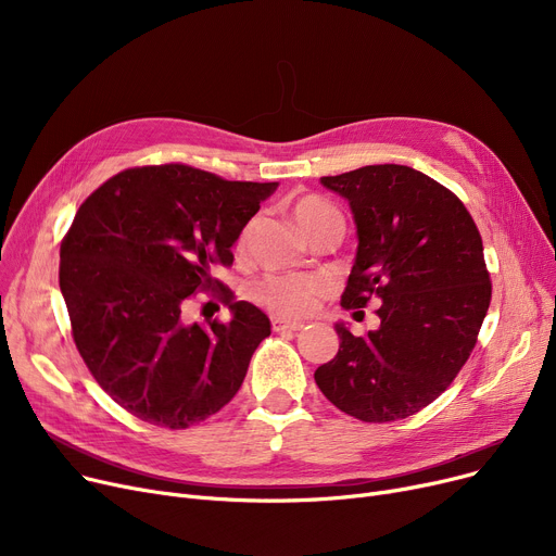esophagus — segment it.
I'll return each mask as SVG.
<instances>
[{
	"label": "esophagus",
	"instance_id": "obj_1",
	"mask_svg": "<svg viewBox=\"0 0 556 556\" xmlns=\"http://www.w3.org/2000/svg\"><path fill=\"white\" fill-rule=\"evenodd\" d=\"M273 329L275 331H300V329H304V323H300V319L273 317Z\"/></svg>",
	"mask_w": 556,
	"mask_h": 556
}]
</instances>
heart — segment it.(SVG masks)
I'll return each instance as SVG.
<instances>
[{"mask_svg": "<svg viewBox=\"0 0 556 556\" xmlns=\"http://www.w3.org/2000/svg\"><path fill=\"white\" fill-rule=\"evenodd\" d=\"M331 216H340L331 204L317 195L300 198L293 204V218L304 233ZM245 243V231L239 239V248ZM325 293V281L306 275H281L270 277L258 286V300L281 315H304Z\"/></svg>", "mask_w": 556, "mask_h": 556, "instance_id": "b5f03b06", "label": "heart"}]
</instances>
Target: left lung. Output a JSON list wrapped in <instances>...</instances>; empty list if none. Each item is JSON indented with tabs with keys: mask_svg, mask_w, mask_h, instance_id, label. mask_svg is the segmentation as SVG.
<instances>
[{
	"mask_svg": "<svg viewBox=\"0 0 556 556\" xmlns=\"http://www.w3.org/2000/svg\"><path fill=\"white\" fill-rule=\"evenodd\" d=\"M319 182L349 202L358 233L340 304H381V325L358 338L338 323L340 349L315 383L361 421L405 419L453 383L476 346L491 302L480 231L455 193L410 166L374 164Z\"/></svg>",
	"mask_w": 556,
	"mask_h": 556,
	"instance_id": "left-lung-1",
	"label": "left lung"
}]
</instances>
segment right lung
<instances>
[{
  "instance_id": "obj_1",
  "label": "right lung",
  "mask_w": 556,
  "mask_h": 556,
  "mask_svg": "<svg viewBox=\"0 0 556 556\" xmlns=\"http://www.w3.org/2000/svg\"><path fill=\"white\" fill-rule=\"evenodd\" d=\"M279 182H231L185 164L116 173L61 245V293L97 383L141 421L189 428L239 392L270 319L212 277ZM195 289H219L229 324L187 326Z\"/></svg>"
}]
</instances>
